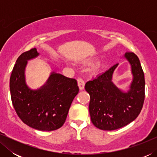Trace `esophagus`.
<instances>
[{"mask_svg": "<svg viewBox=\"0 0 157 157\" xmlns=\"http://www.w3.org/2000/svg\"><path fill=\"white\" fill-rule=\"evenodd\" d=\"M77 83H78V88L80 90H83L84 89V85H85V83L83 80L81 78H78L77 79Z\"/></svg>", "mask_w": 157, "mask_h": 157, "instance_id": "1", "label": "esophagus"}]
</instances>
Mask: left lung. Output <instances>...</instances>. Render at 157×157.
Instances as JSON below:
<instances>
[{
  "label": "left lung",
  "mask_w": 157,
  "mask_h": 157,
  "mask_svg": "<svg viewBox=\"0 0 157 157\" xmlns=\"http://www.w3.org/2000/svg\"><path fill=\"white\" fill-rule=\"evenodd\" d=\"M125 57L132 65L134 76L127 93L121 92L111 81L119 63L85 85L86 91L90 95L91 120L99 129L112 131L123 127L136 119L142 109L145 97L142 68L134 53L127 51Z\"/></svg>",
  "instance_id": "left-lung-1"
}]
</instances>
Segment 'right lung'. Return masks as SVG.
I'll return each instance as SVG.
<instances>
[{"label": "right lung", "instance_id": "1", "mask_svg": "<svg viewBox=\"0 0 157 157\" xmlns=\"http://www.w3.org/2000/svg\"><path fill=\"white\" fill-rule=\"evenodd\" d=\"M38 55L34 48L18 58L10 76V96L23 123L40 131H54L65 123L79 89L76 79L56 73H52L46 84L37 91L30 89L25 81V67L28 60Z\"/></svg>", "mask_w": 157, "mask_h": 157}]
</instances>
